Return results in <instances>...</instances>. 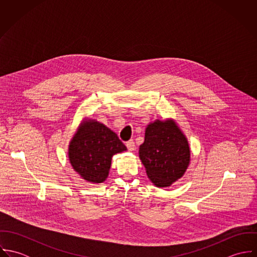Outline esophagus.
Instances as JSON below:
<instances>
[{
  "mask_svg": "<svg viewBox=\"0 0 257 257\" xmlns=\"http://www.w3.org/2000/svg\"><path fill=\"white\" fill-rule=\"evenodd\" d=\"M126 147H127V149L130 150V151H133V150H135V147H136V145H135V142L133 141V140H131V141H128L127 143H126Z\"/></svg>",
  "mask_w": 257,
  "mask_h": 257,
  "instance_id": "obj_1",
  "label": "esophagus"
}]
</instances>
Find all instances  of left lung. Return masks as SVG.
Here are the masks:
<instances>
[{
    "label": "left lung",
    "mask_w": 257,
    "mask_h": 257,
    "mask_svg": "<svg viewBox=\"0 0 257 257\" xmlns=\"http://www.w3.org/2000/svg\"><path fill=\"white\" fill-rule=\"evenodd\" d=\"M139 156L149 180L158 188H166L183 177L190 164L191 149L173 118L155 119L146 127Z\"/></svg>",
    "instance_id": "8db88e82"
}]
</instances>
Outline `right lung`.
I'll return each mask as SVG.
<instances>
[{
    "instance_id": "add662e5",
    "label": "right lung",
    "mask_w": 257,
    "mask_h": 257,
    "mask_svg": "<svg viewBox=\"0 0 257 257\" xmlns=\"http://www.w3.org/2000/svg\"><path fill=\"white\" fill-rule=\"evenodd\" d=\"M126 150L115 133L104 123L88 117L81 121L69 142L68 158L83 180L101 184L109 176L111 157Z\"/></svg>"
}]
</instances>
